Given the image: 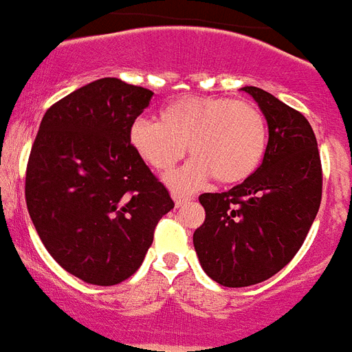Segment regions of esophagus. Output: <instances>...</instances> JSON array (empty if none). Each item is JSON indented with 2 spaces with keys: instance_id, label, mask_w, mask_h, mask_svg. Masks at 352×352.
I'll use <instances>...</instances> for the list:
<instances>
[{
  "instance_id": "34e87169",
  "label": "esophagus",
  "mask_w": 352,
  "mask_h": 352,
  "mask_svg": "<svg viewBox=\"0 0 352 352\" xmlns=\"http://www.w3.org/2000/svg\"><path fill=\"white\" fill-rule=\"evenodd\" d=\"M190 201V197H184V195H179V193H173V202H175V206L179 208V206L186 204V202Z\"/></svg>"
}]
</instances>
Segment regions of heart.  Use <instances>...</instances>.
Listing matches in <instances>:
<instances>
[{
    "label": "heart",
    "instance_id": "1",
    "mask_svg": "<svg viewBox=\"0 0 352 352\" xmlns=\"http://www.w3.org/2000/svg\"><path fill=\"white\" fill-rule=\"evenodd\" d=\"M128 139L155 171L171 170L186 146L193 159L171 173L168 184L177 191H191L210 177L221 184L245 181L264 159L267 126L253 102L191 96L162 108L159 121L131 122Z\"/></svg>",
    "mask_w": 352,
    "mask_h": 352
}]
</instances>
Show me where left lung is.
<instances>
[{"label": "left lung", "instance_id": "left-lung-1", "mask_svg": "<svg viewBox=\"0 0 352 352\" xmlns=\"http://www.w3.org/2000/svg\"><path fill=\"white\" fill-rule=\"evenodd\" d=\"M267 121L262 164L224 193H202L193 245L206 275L226 287L260 284L302 248L322 201V164L309 121L262 88L244 87Z\"/></svg>", "mask_w": 352, "mask_h": 352}]
</instances>
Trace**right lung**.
<instances>
[{"label":"right lung","instance_id":"1","mask_svg":"<svg viewBox=\"0 0 352 352\" xmlns=\"http://www.w3.org/2000/svg\"><path fill=\"white\" fill-rule=\"evenodd\" d=\"M153 92L117 77L88 82L48 108L28 157L25 197L63 270L116 285L139 270L173 201L131 148V122Z\"/></svg>","mask_w":352,"mask_h":352}]
</instances>
